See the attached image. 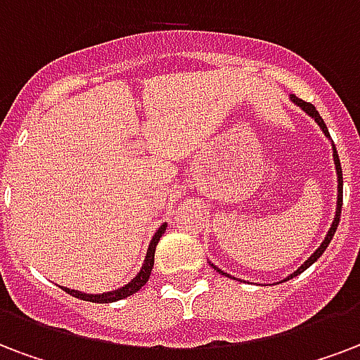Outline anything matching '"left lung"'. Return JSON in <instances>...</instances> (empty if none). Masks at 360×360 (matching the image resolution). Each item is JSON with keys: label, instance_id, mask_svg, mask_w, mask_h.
Listing matches in <instances>:
<instances>
[{"label": "left lung", "instance_id": "left-lung-1", "mask_svg": "<svg viewBox=\"0 0 360 360\" xmlns=\"http://www.w3.org/2000/svg\"><path fill=\"white\" fill-rule=\"evenodd\" d=\"M290 100L295 101L296 105H300L302 109H304V111H306V113H308L309 117H311V119H315V122H317V124L321 126V130H323V134H325L326 137H330V134H328V130H326L325 120L321 119V115L317 113V109H315V107L311 105V103L300 100V98H296V96H290ZM333 156H334V164H336V174H338V207H336V217H334L333 226H330V230H328V234H326V238H325V240H323V243H321V245L317 247V249H315V253L311 255V257H309V259L306 260V262H304V264H302L300 268H298V270L292 271L290 276H287V278H285L283 281H289V279H292V278H295V276H298V274H302V271L306 270V268H309V266L314 264L315 260L319 259L321 255L325 253V249H326V247H328L330 240H333L334 232H336V229H338L340 213H342V198H344V179H342V166H340V158H338V153H336V147H334V143H333ZM213 268H215V270L219 271V274H223V276H229V274H224L223 270H219L217 266H213Z\"/></svg>", "mask_w": 360, "mask_h": 360}]
</instances>
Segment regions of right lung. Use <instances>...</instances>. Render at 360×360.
I'll return each mask as SVG.
<instances>
[{"label":"right lung","instance_id":"1","mask_svg":"<svg viewBox=\"0 0 360 360\" xmlns=\"http://www.w3.org/2000/svg\"><path fill=\"white\" fill-rule=\"evenodd\" d=\"M166 232V223L162 224L160 229L156 230V234L153 236V240H150V245L147 249V257H145V262L141 266V270L137 274L136 278L131 279L130 283L124 285V287H120L117 290H111V292H103V295H84V292H79V290H73V289H65L64 290L68 295L75 296V298H81V300H86V302H98V304H109V302H117V300H122L126 296L134 295L137 290L141 289L147 281H149V276H150V270H153V264H155V249L158 245V241H160L162 234Z\"/></svg>","mask_w":360,"mask_h":360}]
</instances>
